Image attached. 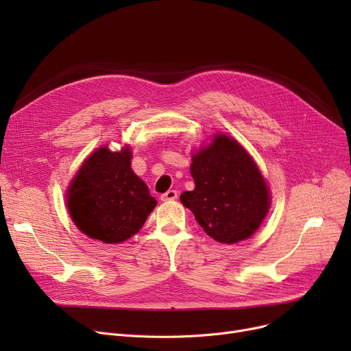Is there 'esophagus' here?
I'll use <instances>...</instances> for the list:
<instances>
[{"mask_svg": "<svg viewBox=\"0 0 351 351\" xmlns=\"http://www.w3.org/2000/svg\"><path fill=\"white\" fill-rule=\"evenodd\" d=\"M160 199L162 200H175V199H178V191L171 189L168 192H165L163 195H160Z\"/></svg>", "mask_w": 351, "mask_h": 351, "instance_id": "esophagus-1", "label": "esophagus"}]
</instances>
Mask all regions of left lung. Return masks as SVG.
I'll use <instances>...</instances> for the list:
<instances>
[{
  "instance_id": "8db88e82",
  "label": "left lung",
  "mask_w": 351,
  "mask_h": 351,
  "mask_svg": "<svg viewBox=\"0 0 351 351\" xmlns=\"http://www.w3.org/2000/svg\"><path fill=\"white\" fill-rule=\"evenodd\" d=\"M195 189L180 195L183 206L220 243L250 237L265 219L270 200L266 182L250 155L234 139L217 135L193 155Z\"/></svg>"
}]
</instances>
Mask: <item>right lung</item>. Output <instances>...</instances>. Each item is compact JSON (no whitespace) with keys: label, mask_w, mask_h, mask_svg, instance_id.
I'll return each instance as SVG.
<instances>
[{"label":"right lung","mask_w":351,"mask_h":351,"mask_svg":"<svg viewBox=\"0 0 351 351\" xmlns=\"http://www.w3.org/2000/svg\"><path fill=\"white\" fill-rule=\"evenodd\" d=\"M131 151L99 147L73 178L68 210L86 236L104 243H121L135 234L156 206L149 189L131 169Z\"/></svg>","instance_id":"obj_1"}]
</instances>
